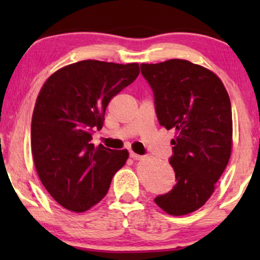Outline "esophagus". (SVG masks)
<instances>
[{"mask_svg": "<svg viewBox=\"0 0 260 260\" xmlns=\"http://www.w3.org/2000/svg\"><path fill=\"white\" fill-rule=\"evenodd\" d=\"M130 157L134 158V159H142V158H143V156L138 155V154H135V152L130 151Z\"/></svg>", "mask_w": 260, "mask_h": 260, "instance_id": "34e87169", "label": "esophagus"}]
</instances>
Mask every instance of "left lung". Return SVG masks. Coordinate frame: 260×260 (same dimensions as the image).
Here are the masks:
<instances>
[{
  "label": "left lung",
  "mask_w": 260,
  "mask_h": 260,
  "mask_svg": "<svg viewBox=\"0 0 260 260\" xmlns=\"http://www.w3.org/2000/svg\"><path fill=\"white\" fill-rule=\"evenodd\" d=\"M154 93L159 125L175 130L169 163L176 184L155 202L170 215L205 205L222 175L232 149V108L222 81L187 60L141 63Z\"/></svg>",
  "instance_id": "8db88e82"
}]
</instances>
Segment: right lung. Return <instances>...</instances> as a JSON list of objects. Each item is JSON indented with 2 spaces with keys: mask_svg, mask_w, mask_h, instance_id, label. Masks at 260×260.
Segmentation results:
<instances>
[{
  "mask_svg": "<svg viewBox=\"0 0 260 260\" xmlns=\"http://www.w3.org/2000/svg\"><path fill=\"white\" fill-rule=\"evenodd\" d=\"M137 63L84 60L48 78L31 118V154L38 175L51 197L72 212H85L108 193L127 150L91 143L101 130L111 98L134 83Z\"/></svg>",
  "mask_w": 260,
  "mask_h": 260,
  "instance_id": "obj_1",
  "label": "right lung"
}]
</instances>
